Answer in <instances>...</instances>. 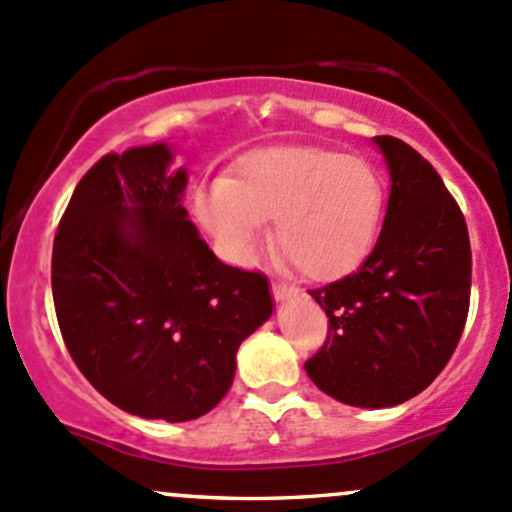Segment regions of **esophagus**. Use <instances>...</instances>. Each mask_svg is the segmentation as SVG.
Segmentation results:
<instances>
[{
	"label": "esophagus",
	"instance_id": "1",
	"mask_svg": "<svg viewBox=\"0 0 512 512\" xmlns=\"http://www.w3.org/2000/svg\"><path fill=\"white\" fill-rule=\"evenodd\" d=\"M271 293H273V298H276V300H288V298H293V295H295V288L288 286V283L273 281L271 283Z\"/></svg>",
	"mask_w": 512,
	"mask_h": 512
}]
</instances>
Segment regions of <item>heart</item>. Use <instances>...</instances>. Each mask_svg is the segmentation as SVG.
<instances>
[{
	"label": "heart",
	"mask_w": 512,
	"mask_h": 512,
	"mask_svg": "<svg viewBox=\"0 0 512 512\" xmlns=\"http://www.w3.org/2000/svg\"><path fill=\"white\" fill-rule=\"evenodd\" d=\"M384 212L382 177L367 160L323 147L246 155L197 197V214L226 256L254 261L273 221L276 246L303 276L333 281L370 254Z\"/></svg>",
	"instance_id": "b5f03b06"
}]
</instances>
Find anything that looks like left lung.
<instances>
[{"label": "left lung", "instance_id": "8db88e82", "mask_svg": "<svg viewBox=\"0 0 512 512\" xmlns=\"http://www.w3.org/2000/svg\"><path fill=\"white\" fill-rule=\"evenodd\" d=\"M374 142L392 179L382 231L355 273L310 291L328 337L305 362L315 387L365 409L424 392L451 360L471 303L461 207L412 145L392 135Z\"/></svg>", "mask_w": 512, "mask_h": 512}]
</instances>
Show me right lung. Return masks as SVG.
Listing matches in <instances>:
<instances>
[{"label":"right lung","mask_w":512,"mask_h":512,"mask_svg":"<svg viewBox=\"0 0 512 512\" xmlns=\"http://www.w3.org/2000/svg\"><path fill=\"white\" fill-rule=\"evenodd\" d=\"M165 142L103 155L73 189L51 256L59 328L123 412L189 421L229 392L236 350L271 318L261 271L221 263L187 219Z\"/></svg>","instance_id":"add662e5"}]
</instances>
